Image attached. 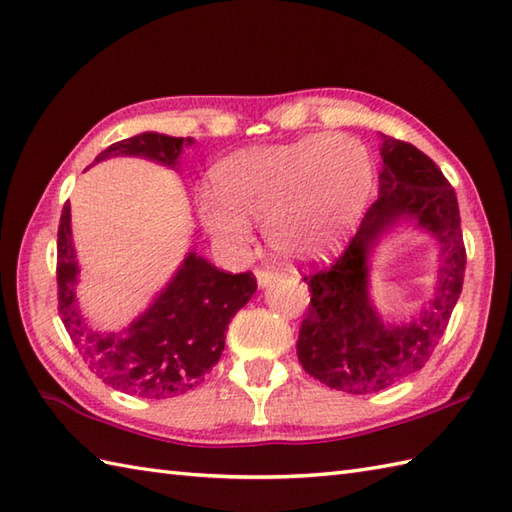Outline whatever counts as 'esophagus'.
Masks as SVG:
<instances>
[{"mask_svg":"<svg viewBox=\"0 0 512 512\" xmlns=\"http://www.w3.org/2000/svg\"><path fill=\"white\" fill-rule=\"evenodd\" d=\"M255 277H257V286H259V288H266V286L273 284V281L279 279V273H275V270L262 268V270H257Z\"/></svg>","mask_w":512,"mask_h":512,"instance_id":"1","label":"esophagus"}]
</instances>
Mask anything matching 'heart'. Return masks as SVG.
Listing matches in <instances>:
<instances>
[{"label":"heart","mask_w":512,"mask_h":512,"mask_svg":"<svg viewBox=\"0 0 512 512\" xmlns=\"http://www.w3.org/2000/svg\"><path fill=\"white\" fill-rule=\"evenodd\" d=\"M374 184L372 156L345 134H310L292 143L250 147L211 169L198 195L204 231L244 246L250 222L264 217L268 246L290 262H310L334 246L363 213Z\"/></svg>","instance_id":"obj_1"}]
</instances>
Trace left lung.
<instances>
[{
    "label": "left lung",
    "instance_id": "8db88e82",
    "mask_svg": "<svg viewBox=\"0 0 512 512\" xmlns=\"http://www.w3.org/2000/svg\"><path fill=\"white\" fill-rule=\"evenodd\" d=\"M380 140L378 200L334 266L303 277L312 299L299 330V363L347 394H374L424 367L460 299L466 266L458 198L447 178L413 145L385 134ZM402 225L434 237L439 270L430 301L396 324L371 301V266L379 242Z\"/></svg>",
    "mask_w": 512,
    "mask_h": 512
}]
</instances>
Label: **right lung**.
I'll use <instances>...</instances> for the list:
<instances>
[{
  "label": "right lung",
  "mask_w": 512,
  "mask_h": 512,
  "mask_svg": "<svg viewBox=\"0 0 512 512\" xmlns=\"http://www.w3.org/2000/svg\"><path fill=\"white\" fill-rule=\"evenodd\" d=\"M193 138L143 132L101 151L94 162L116 156L145 158L178 171L184 147ZM79 259L72 239L70 202H65L57 239L59 314L83 361L105 385L138 398H173L200 385L220 361L228 323L255 295L250 273L228 275L195 250L145 312L116 332L94 328L76 297Z\"/></svg>",
  "instance_id": "1"
}]
</instances>
